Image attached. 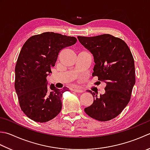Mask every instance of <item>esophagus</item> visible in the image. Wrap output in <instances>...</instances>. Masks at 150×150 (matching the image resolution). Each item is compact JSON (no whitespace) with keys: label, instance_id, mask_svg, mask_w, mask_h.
Here are the masks:
<instances>
[{"label":"esophagus","instance_id":"esophagus-1","mask_svg":"<svg viewBox=\"0 0 150 150\" xmlns=\"http://www.w3.org/2000/svg\"><path fill=\"white\" fill-rule=\"evenodd\" d=\"M73 91H74V92H77V93H83V90L77 89V88L74 89V90H73Z\"/></svg>","mask_w":150,"mask_h":150}]
</instances>
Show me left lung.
Segmentation results:
<instances>
[{
	"instance_id": "1",
	"label": "left lung",
	"mask_w": 150,
	"mask_h": 150,
	"mask_svg": "<svg viewBox=\"0 0 150 150\" xmlns=\"http://www.w3.org/2000/svg\"><path fill=\"white\" fill-rule=\"evenodd\" d=\"M77 38L93 56V76L107 83L105 93L99 97L89 91L94 101L84 111L98 121H108L118 116L130 101L135 83L133 57L124 40L110 34Z\"/></svg>"
}]
</instances>
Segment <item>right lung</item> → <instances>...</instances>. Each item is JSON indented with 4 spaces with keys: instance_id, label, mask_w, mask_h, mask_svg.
Wrapping results in <instances>:
<instances>
[{
    "instance_id": "obj_1",
    "label": "right lung",
    "mask_w": 150,
    "mask_h": 150,
    "mask_svg": "<svg viewBox=\"0 0 150 150\" xmlns=\"http://www.w3.org/2000/svg\"><path fill=\"white\" fill-rule=\"evenodd\" d=\"M77 38L54 32H43L26 40L16 65V89L20 107L25 115L36 122H47L62 109V93L67 88L47 86L51 73L62 49L74 45Z\"/></svg>"
}]
</instances>
